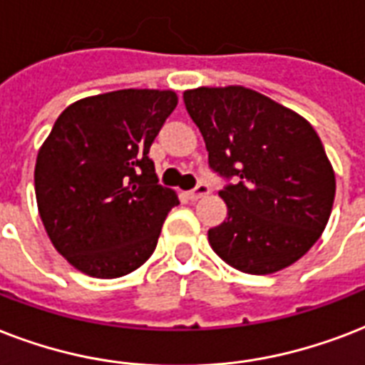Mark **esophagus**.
<instances>
[{
	"instance_id": "34e87169",
	"label": "esophagus",
	"mask_w": 365,
	"mask_h": 365,
	"mask_svg": "<svg viewBox=\"0 0 365 365\" xmlns=\"http://www.w3.org/2000/svg\"><path fill=\"white\" fill-rule=\"evenodd\" d=\"M209 192H211V188H209V185H205V182H200V185L194 188V190H190L186 196H188V200H192V202H196V200H200V197L207 196Z\"/></svg>"
}]
</instances>
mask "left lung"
<instances>
[{
  "instance_id": "8db88e82",
  "label": "left lung",
  "mask_w": 365,
  "mask_h": 365,
  "mask_svg": "<svg viewBox=\"0 0 365 365\" xmlns=\"http://www.w3.org/2000/svg\"><path fill=\"white\" fill-rule=\"evenodd\" d=\"M185 106L228 182V217L209 228L217 255L236 270L272 274L316 244L331 215L335 173L320 137L297 112L240 86L185 91Z\"/></svg>"
}]
</instances>
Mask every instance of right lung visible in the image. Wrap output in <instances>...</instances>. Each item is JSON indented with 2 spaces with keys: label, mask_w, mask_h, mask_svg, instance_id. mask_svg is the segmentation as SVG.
<instances>
[{
  "label": "right lung",
  "mask_w": 365,
  "mask_h": 365,
  "mask_svg": "<svg viewBox=\"0 0 365 365\" xmlns=\"http://www.w3.org/2000/svg\"><path fill=\"white\" fill-rule=\"evenodd\" d=\"M175 91L121 89L70 104L36 160L39 217L55 250L93 278H120L154 253L179 203L158 185L150 146Z\"/></svg>",
  "instance_id": "obj_1"
}]
</instances>
